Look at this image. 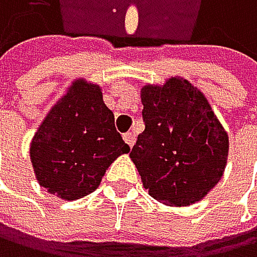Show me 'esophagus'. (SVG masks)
<instances>
[{
	"mask_svg": "<svg viewBox=\"0 0 257 257\" xmlns=\"http://www.w3.org/2000/svg\"><path fill=\"white\" fill-rule=\"evenodd\" d=\"M123 139H124V142L127 145L133 147L136 144V134L134 133H126V134H123Z\"/></svg>",
	"mask_w": 257,
	"mask_h": 257,
	"instance_id": "esophagus-1",
	"label": "esophagus"
}]
</instances>
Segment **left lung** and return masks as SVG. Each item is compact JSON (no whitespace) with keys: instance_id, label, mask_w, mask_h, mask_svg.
I'll use <instances>...</instances> for the list:
<instances>
[{"instance_id":"left-lung-1","label":"left lung","mask_w":257,"mask_h":257,"mask_svg":"<svg viewBox=\"0 0 257 257\" xmlns=\"http://www.w3.org/2000/svg\"><path fill=\"white\" fill-rule=\"evenodd\" d=\"M145 130L130 153L148 194L191 205L221 180L229 137L204 93L183 77L141 90Z\"/></svg>"}]
</instances>
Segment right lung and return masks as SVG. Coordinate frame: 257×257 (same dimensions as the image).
Segmentation results:
<instances>
[{
    "instance_id": "right-lung-1",
    "label": "right lung",
    "mask_w": 257,
    "mask_h": 257,
    "mask_svg": "<svg viewBox=\"0 0 257 257\" xmlns=\"http://www.w3.org/2000/svg\"><path fill=\"white\" fill-rule=\"evenodd\" d=\"M130 150L115 130L101 86L79 79L38 127L30 158L42 188L64 201H75L93 193L107 167Z\"/></svg>"
}]
</instances>
